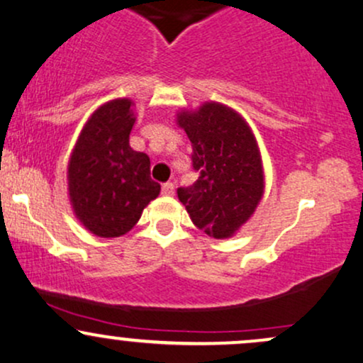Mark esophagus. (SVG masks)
I'll return each instance as SVG.
<instances>
[{"label": "esophagus", "mask_w": 363, "mask_h": 363, "mask_svg": "<svg viewBox=\"0 0 363 363\" xmlns=\"http://www.w3.org/2000/svg\"><path fill=\"white\" fill-rule=\"evenodd\" d=\"M162 193L165 194V196H172V194L175 193L174 182H165V184L162 186Z\"/></svg>", "instance_id": "obj_1"}]
</instances>
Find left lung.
<instances>
[{
	"mask_svg": "<svg viewBox=\"0 0 363 363\" xmlns=\"http://www.w3.org/2000/svg\"><path fill=\"white\" fill-rule=\"evenodd\" d=\"M177 123L193 146L200 177L177 196L193 224L215 240H225L252 217L264 196V167L257 139L238 111L220 103L182 110Z\"/></svg>",
	"mask_w": 363,
	"mask_h": 363,
	"instance_id": "left-lung-1",
	"label": "left lung"
}]
</instances>
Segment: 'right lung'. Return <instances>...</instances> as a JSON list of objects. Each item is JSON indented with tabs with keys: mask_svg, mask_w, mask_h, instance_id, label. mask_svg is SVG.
I'll return each mask as SVG.
<instances>
[{
	"mask_svg": "<svg viewBox=\"0 0 363 363\" xmlns=\"http://www.w3.org/2000/svg\"><path fill=\"white\" fill-rule=\"evenodd\" d=\"M134 103L111 99L82 127L69 160V194L75 217L99 238L129 233L160 194L150 177V157L129 145Z\"/></svg>",
	"mask_w": 363,
	"mask_h": 363,
	"instance_id": "1",
	"label": "right lung"
}]
</instances>
